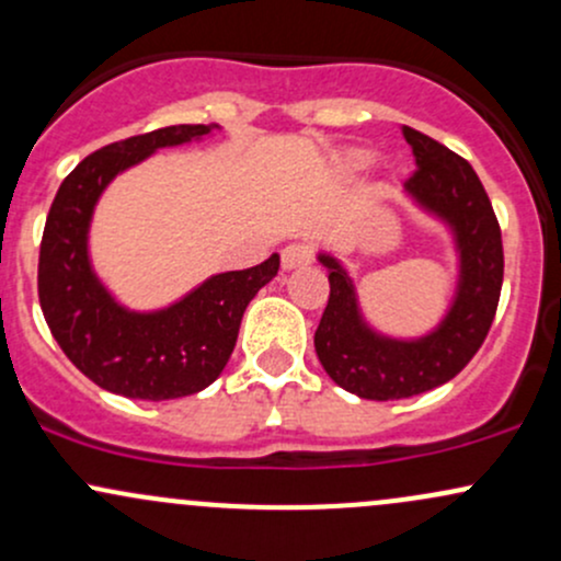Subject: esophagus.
I'll list each match as a JSON object with an SVG mask.
<instances>
[{"instance_id":"1","label":"esophagus","mask_w":561,"mask_h":561,"mask_svg":"<svg viewBox=\"0 0 561 561\" xmlns=\"http://www.w3.org/2000/svg\"><path fill=\"white\" fill-rule=\"evenodd\" d=\"M311 261H313V250H311V244H306V242H293L282 250V268L285 271L298 268V266H309Z\"/></svg>"}]
</instances>
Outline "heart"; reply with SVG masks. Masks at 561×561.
Returning <instances> with one entry per match:
<instances>
[{"label": "heart", "mask_w": 561, "mask_h": 561, "mask_svg": "<svg viewBox=\"0 0 561 561\" xmlns=\"http://www.w3.org/2000/svg\"><path fill=\"white\" fill-rule=\"evenodd\" d=\"M367 162H370V153H365V151L351 153V164H354V168H365Z\"/></svg>", "instance_id": "b5f03b06"}]
</instances>
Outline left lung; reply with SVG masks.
Here are the masks:
<instances>
[{"label":"left lung","mask_w":561,"mask_h":561,"mask_svg":"<svg viewBox=\"0 0 561 561\" xmlns=\"http://www.w3.org/2000/svg\"><path fill=\"white\" fill-rule=\"evenodd\" d=\"M402 135L417 164L404 191L450 226L460 271L455 300L439 328L417 341H397L378 335L362 319L346 268L319 252V263L328 268L330 298L313 332L317 356L341 389L375 402L431 391L463 370L488 337L503 285L501 226L477 172L439 140L408 125Z\"/></svg>","instance_id":"left-lung-1"}]
</instances>
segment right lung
I'll use <instances>...</instances> for the list:
<instances>
[{"mask_svg":"<svg viewBox=\"0 0 561 561\" xmlns=\"http://www.w3.org/2000/svg\"><path fill=\"white\" fill-rule=\"evenodd\" d=\"M218 125H172L103 146L73 168L55 194L39 248V304L53 337L92 383L127 399H178L224 373L248 304L279 271V255L261 266L202 282L162 311H130L98 282L88 229L103 188L122 170L164 146L210 135Z\"/></svg>","mask_w":561,"mask_h":561,"instance_id":"add662e5","label":"right lung"}]
</instances>
